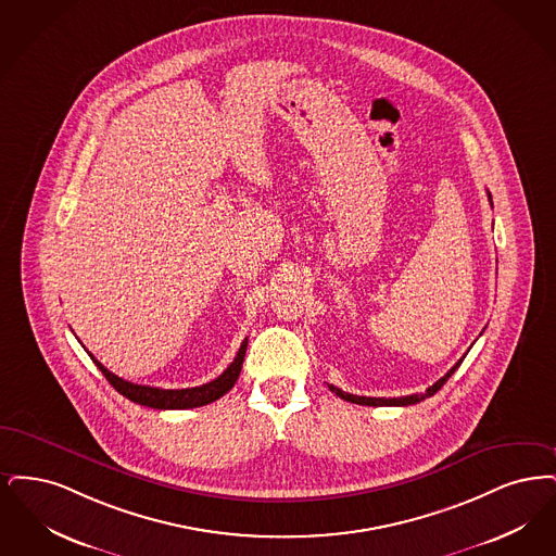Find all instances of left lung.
Returning <instances> with one entry per match:
<instances>
[{"instance_id": "8db88e82", "label": "left lung", "mask_w": 556, "mask_h": 556, "mask_svg": "<svg viewBox=\"0 0 556 556\" xmlns=\"http://www.w3.org/2000/svg\"><path fill=\"white\" fill-rule=\"evenodd\" d=\"M488 199H490V203H492V194L488 193ZM463 359H465V357H460L459 362L455 363L435 384H432V387L428 388L426 392H421V394H409V396H399V399H376V396H357V394L342 392V390L334 387V384H328V388H330L337 396H340V399H344V401H349V403H355V405H367V407H407V405H415V403H419V401H424V399H428V396H434L435 392L446 384V380L457 371V367L463 363Z\"/></svg>"}]
</instances>
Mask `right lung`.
<instances>
[{
    "label": "right lung",
    "instance_id": "add662e5",
    "mask_svg": "<svg viewBox=\"0 0 556 556\" xmlns=\"http://www.w3.org/2000/svg\"><path fill=\"white\" fill-rule=\"evenodd\" d=\"M244 353H247V339L242 340L241 349H239L235 362L230 363L224 369V374L217 376L216 380H212L203 387L180 388V390H164V388L132 384L128 380H122L110 369H105L91 353L89 355L99 367V371L105 376V380L128 401H132L137 405H146L151 409H193V407H203V405L214 403L219 396H224L230 388L235 387V382L239 380V374H241Z\"/></svg>",
    "mask_w": 556,
    "mask_h": 556
}]
</instances>
